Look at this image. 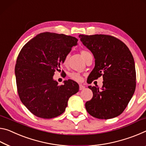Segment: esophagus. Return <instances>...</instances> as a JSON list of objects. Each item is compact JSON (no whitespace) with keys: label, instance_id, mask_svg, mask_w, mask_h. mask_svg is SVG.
<instances>
[{"label":"esophagus","instance_id":"1","mask_svg":"<svg viewBox=\"0 0 146 146\" xmlns=\"http://www.w3.org/2000/svg\"><path fill=\"white\" fill-rule=\"evenodd\" d=\"M80 86V90H83V89H85V86L84 85H79Z\"/></svg>","mask_w":146,"mask_h":146}]
</instances>
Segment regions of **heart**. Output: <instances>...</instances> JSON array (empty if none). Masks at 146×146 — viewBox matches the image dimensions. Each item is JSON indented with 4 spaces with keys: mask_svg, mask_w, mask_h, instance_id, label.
<instances>
[{
    "mask_svg": "<svg viewBox=\"0 0 146 146\" xmlns=\"http://www.w3.org/2000/svg\"><path fill=\"white\" fill-rule=\"evenodd\" d=\"M81 54H82V56H83V58H85V56H87V55L89 54L90 53L87 50H82V52H81ZM68 57H69L68 55H66L65 57H64V59L63 60V64H64V65H66V64L68 63ZM70 77L72 79V80L76 81V82H81V81L82 80V77L81 76V75L79 73H76V72L71 73L70 74Z\"/></svg>",
    "mask_w": 146,
    "mask_h": 146,
    "instance_id": "1",
    "label": "heart"
}]
</instances>
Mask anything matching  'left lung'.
<instances>
[{"label":"left lung","mask_w":146,"mask_h":146,"mask_svg":"<svg viewBox=\"0 0 146 146\" xmlns=\"http://www.w3.org/2000/svg\"><path fill=\"white\" fill-rule=\"evenodd\" d=\"M83 45L95 59V66L88 83L103 76L101 89L89 86L93 96L85 104L89 114L99 119L113 118L123 113L136 88V70L133 55L120 39L111 35H80Z\"/></svg>","instance_id":"8db88e82"}]
</instances>
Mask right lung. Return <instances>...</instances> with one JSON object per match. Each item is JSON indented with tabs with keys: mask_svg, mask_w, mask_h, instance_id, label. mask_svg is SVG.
Returning a JSON list of instances; mask_svg holds the SVG:
<instances>
[{
	"mask_svg": "<svg viewBox=\"0 0 146 146\" xmlns=\"http://www.w3.org/2000/svg\"><path fill=\"white\" fill-rule=\"evenodd\" d=\"M74 37L56 33L37 35L23 47L15 68L17 92L21 101L35 116L55 118L65 111L69 98L77 93L74 81L58 85L53 79L64 57L78 44Z\"/></svg>",
	"mask_w": 146,
	"mask_h": 146,
	"instance_id": "obj_1",
	"label": "right lung"
}]
</instances>
